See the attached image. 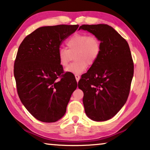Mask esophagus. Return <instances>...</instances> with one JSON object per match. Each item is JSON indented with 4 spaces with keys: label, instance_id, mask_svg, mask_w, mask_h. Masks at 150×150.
<instances>
[{
    "label": "esophagus",
    "instance_id": "esophagus-1",
    "mask_svg": "<svg viewBox=\"0 0 150 150\" xmlns=\"http://www.w3.org/2000/svg\"><path fill=\"white\" fill-rule=\"evenodd\" d=\"M75 78H76V80L77 82H79L80 79H81V76H80L78 75V74H75Z\"/></svg>",
    "mask_w": 150,
    "mask_h": 150
}]
</instances>
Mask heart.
<instances>
[{
    "mask_svg": "<svg viewBox=\"0 0 150 150\" xmlns=\"http://www.w3.org/2000/svg\"><path fill=\"white\" fill-rule=\"evenodd\" d=\"M67 49L60 48L58 58L60 65L66 67L72 58L76 60L66 68L67 72L78 74L84 71L89 65H92L98 59L101 51L100 40L96 36L85 33H76L66 42Z\"/></svg>",
    "mask_w": 150,
    "mask_h": 150,
    "instance_id": "obj_1",
    "label": "heart"
}]
</instances>
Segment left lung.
<instances>
[{"label":"left lung","mask_w":150,"mask_h":150,"mask_svg":"<svg viewBox=\"0 0 150 150\" xmlns=\"http://www.w3.org/2000/svg\"><path fill=\"white\" fill-rule=\"evenodd\" d=\"M100 40L98 59L81 76L79 88L83 92L85 112L95 121L114 117L125 104L134 75V63L129 45L108 25H83Z\"/></svg>","instance_id":"left-lung-1"}]
</instances>
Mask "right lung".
I'll return each mask as SVG.
<instances>
[{
  "mask_svg": "<svg viewBox=\"0 0 150 150\" xmlns=\"http://www.w3.org/2000/svg\"><path fill=\"white\" fill-rule=\"evenodd\" d=\"M79 25L41 27L27 36L19 46L13 67L21 102L36 119L56 122L63 117L77 83L64 73L58 52Z\"/></svg>",
  "mask_w": 150,
  "mask_h": 150,
  "instance_id": "1",
  "label": "right lung"
}]
</instances>
